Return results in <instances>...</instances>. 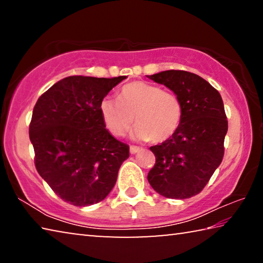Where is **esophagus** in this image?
Returning a JSON list of instances; mask_svg holds the SVG:
<instances>
[{
  "instance_id": "1",
  "label": "esophagus",
  "mask_w": 263,
  "mask_h": 263,
  "mask_svg": "<svg viewBox=\"0 0 263 263\" xmlns=\"http://www.w3.org/2000/svg\"><path fill=\"white\" fill-rule=\"evenodd\" d=\"M139 151H141L140 147H137V146H130V153L131 154H136L139 152Z\"/></svg>"
}]
</instances>
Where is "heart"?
<instances>
[{
	"label": "heart",
	"instance_id": "b5f03b06",
	"mask_svg": "<svg viewBox=\"0 0 263 263\" xmlns=\"http://www.w3.org/2000/svg\"><path fill=\"white\" fill-rule=\"evenodd\" d=\"M100 111L111 135L124 137L136 122L133 137L153 142L166 141L174 135L183 115L176 94L144 81L123 86L118 91V101L105 97L101 101Z\"/></svg>",
	"mask_w": 263,
	"mask_h": 263
}]
</instances>
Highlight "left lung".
I'll list each match as a JSON object with an SVG mask.
<instances>
[{
  "instance_id": "left-lung-1",
  "label": "left lung",
  "mask_w": 263,
  "mask_h": 263,
  "mask_svg": "<svg viewBox=\"0 0 263 263\" xmlns=\"http://www.w3.org/2000/svg\"><path fill=\"white\" fill-rule=\"evenodd\" d=\"M147 78L171 89L183 109L179 130L149 147L157 161L147 180L163 197L190 198L201 193L224 157V103L219 92L194 73L172 69Z\"/></svg>"
}]
</instances>
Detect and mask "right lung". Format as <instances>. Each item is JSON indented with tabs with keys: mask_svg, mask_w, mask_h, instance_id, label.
Segmentation results:
<instances>
[{
	"mask_svg": "<svg viewBox=\"0 0 263 263\" xmlns=\"http://www.w3.org/2000/svg\"><path fill=\"white\" fill-rule=\"evenodd\" d=\"M126 77H68L39 97L29 135L34 164L61 199L75 206L99 203L117 181L130 147L110 135L100 103Z\"/></svg>",
	"mask_w": 263,
	"mask_h": 263,
	"instance_id": "add662e5",
	"label": "right lung"
}]
</instances>
